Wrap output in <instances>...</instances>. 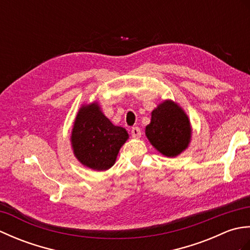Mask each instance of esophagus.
<instances>
[{
	"instance_id": "esophagus-1",
	"label": "esophagus",
	"mask_w": 250,
	"mask_h": 250,
	"mask_svg": "<svg viewBox=\"0 0 250 250\" xmlns=\"http://www.w3.org/2000/svg\"><path fill=\"white\" fill-rule=\"evenodd\" d=\"M131 134H132V137H134V139H140V137L142 136L141 129L139 128V126H133L131 130Z\"/></svg>"
}]
</instances>
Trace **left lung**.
Segmentation results:
<instances>
[{
	"mask_svg": "<svg viewBox=\"0 0 250 250\" xmlns=\"http://www.w3.org/2000/svg\"><path fill=\"white\" fill-rule=\"evenodd\" d=\"M145 134L161 155L175 158L189 147L192 128L182 106L172 100H164L151 111Z\"/></svg>",
	"mask_w": 250,
	"mask_h": 250,
	"instance_id": "obj_1",
	"label": "left lung"
}]
</instances>
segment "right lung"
Returning a JSON list of instances; mask_svg holds the SVG:
<instances>
[{"mask_svg":"<svg viewBox=\"0 0 250 250\" xmlns=\"http://www.w3.org/2000/svg\"><path fill=\"white\" fill-rule=\"evenodd\" d=\"M128 139L126 130L111 124L98 102L81 106L73 125L71 145L83 167L93 171L110 168Z\"/></svg>","mask_w":250,"mask_h":250,"instance_id":"right-lung-1","label":"right lung"}]
</instances>
